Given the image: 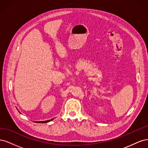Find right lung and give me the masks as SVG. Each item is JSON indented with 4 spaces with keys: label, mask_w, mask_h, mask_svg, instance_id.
Masks as SVG:
<instances>
[{
    "label": "right lung",
    "mask_w": 148,
    "mask_h": 148,
    "mask_svg": "<svg viewBox=\"0 0 148 148\" xmlns=\"http://www.w3.org/2000/svg\"><path fill=\"white\" fill-rule=\"evenodd\" d=\"M50 120H47V121H44V122H49V121Z\"/></svg>",
    "instance_id": "right-lung-1"
}]
</instances>
